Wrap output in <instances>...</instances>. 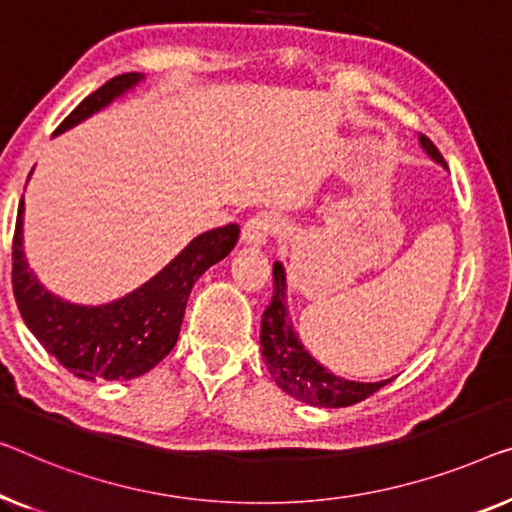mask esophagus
<instances>
[{"instance_id":"34e87169","label":"esophagus","mask_w":512,"mask_h":512,"mask_svg":"<svg viewBox=\"0 0 512 512\" xmlns=\"http://www.w3.org/2000/svg\"><path fill=\"white\" fill-rule=\"evenodd\" d=\"M276 230H278V216H273L269 211H262L243 225L241 239L243 243H248V246H262V243L269 241V236Z\"/></svg>"}]
</instances>
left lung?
<instances>
[{
    "label": "left lung",
    "instance_id": "left-lung-1",
    "mask_svg": "<svg viewBox=\"0 0 512 512\" xmlns=\"http://www.w3.org/2000/svg\"><path fill=\"white\" fill-rule=\"evenodd\" d=\"M418 140H421V147L427 151V156L446 167L444 156L439 154L430 137L421 135ZM285 294V269H282L280 262H276L273 264V299L262 315L259 345H262L266 368H269L271 377L276 379L282 391L305 404H312V407H349V404L370 398L372 393H377L379 388H384L391 381L384 379L375 381V384L349 381L335 377L322 363H317L305 352L299 335L294 333Z\"/></svg>",
    "mask_w": 512,
    "mask_h": 512
}]
</instances>
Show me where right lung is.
Returning a JSON list of instances; mask_svg holds the SVG:
<instances>
[{
  "mask_svg": "<svg viewBox=\"0 0 512 512\" xmlns=\"http://www.w3.org/2000/svg\"><path fill=\"white\" fill-rule=\"evenodd\" d=\"M144 75L124 73L89 94L61 121L59 135L103 110L114 98L133 89ZM22 213L13 234V294L27 329L34 338L80 379H135L149 372L177 345L190 289L204 271L232 253L239 241V225L230 223L195 236L154 278L131 294L105 305L68 303L50 294L22 250Z\"/></svg>",
  "mask_w": 512,
  "mask_h": 512,
  "instance_id": "add662e5",
  "label": "right lung"
}]
</instances>
